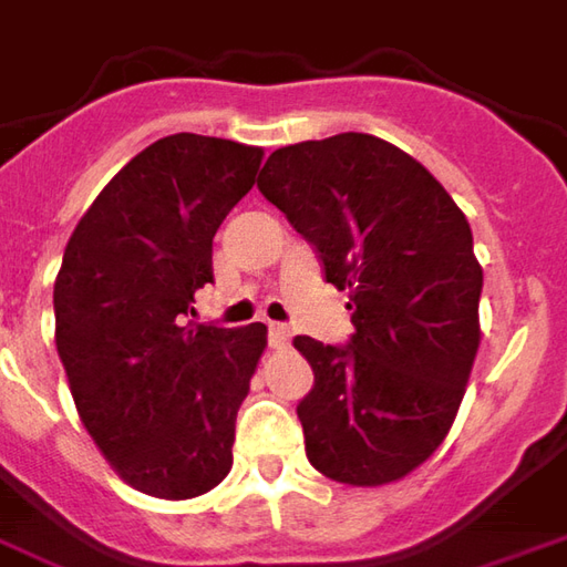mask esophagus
Wrapping results in <instances>:
<instances>
[{
    "label": "esophagus",
    "instance_id": "esophagus-1",
    "mask_svg": "<svg viewBox=\"0 0 567 567\" xmlns=\"http://www.w3.org/2000/svg\"><path fill=\"white\" fill-rule=\"evenodd\" d=\"M288 341H291L288 329H285V326H279V322H269V348L282 350V348H288Z\"/></svg>",
    "mask_w": 567,
    "mask_h": 567
}]
</instances>
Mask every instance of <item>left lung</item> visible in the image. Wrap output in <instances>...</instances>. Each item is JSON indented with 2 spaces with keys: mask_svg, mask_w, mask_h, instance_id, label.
Listing matches in <instances>:
<instances>
[{
  "mask_svg": "<svg viewBox=\"0 0 567 567\" xmlns=\"http://www.w3.org/2000/svg\"><path fill=\"white\" fill-rule=\"evenodd\" d=\"M257 188L350 291L344 348L298 334L313 391L298 403L307 460L353 487L406 477L444 444L472 375L484 272L472 229L415 157L369 133L272 152Z\"/></svg>",
  "mask_w": 567,
  "mask_h": 567,
  "instance_id": "1",
  "label": "left lung"
}]
</instances>
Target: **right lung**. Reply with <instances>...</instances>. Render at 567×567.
<instances>
[{"mask_svg": "<svg viewBox=\"0 0 567 567\" xmlns=\"http://www.w3.org/2000/svg\"><path fill=\"white\" fill-rule=\"evenodd\" d=\"M264 148L157 138L76 223L55 279V348L80 422L142 494L192 499L233 468L235 415L267 326L192 322L214 282V235L254 186Z\"/></svg>", "mask_w": 567, "mask_h": 567, "instance_id": "obj_1", "label": "right lung"}]
</instances>
